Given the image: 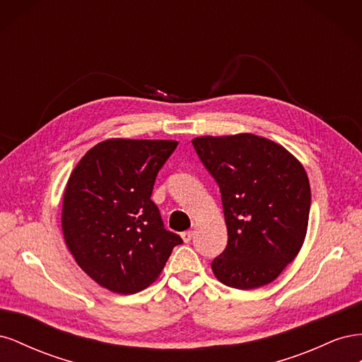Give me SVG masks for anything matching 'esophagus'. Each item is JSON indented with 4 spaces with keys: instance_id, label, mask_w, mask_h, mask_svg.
Returning <instances> with one entry per match:
<instances>
[{
    "instance_id": "34e87169",
    "label": "esophagus",
    "mask_w": 362,
    "mask_h": 362,
    "mask_svg": "<svg viewBox=\"0 0 362 362\" xmlns=\"http://www.w3.org/2000/svg\"><path fill=\"white\" fill-rule=\"evenodd\" d=\"M181 237H182V240H184V243H189L190 240H192V237H193V231H184V233L181 234Z\"/></svg>"
}]
</instances>
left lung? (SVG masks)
<instances>
[{"instance_id":"1","label":"left lung","mask_w":362,"mask_h":362,"mask_svg":"<svg viewBox=\"0 0 362 362\" xmlns=\"http://www.w3.org/2000/svg\"><path fill=\"white\" fill-rule=\"evenodd\" d=\"M196 154L222 193L228 245L213 259L228 287L267 286L298 257L308 228V175L293 154L255 134L202 136Z\"/></svg>"}]
</instances>
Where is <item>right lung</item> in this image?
I'll return each instance as SVG.
<instances>
[{
  "label": "right lung",
  "instance_id": "obj_1",
  "mask_svg": "<svg viewBox=\"0 0 362 362\" xmlns=\"http://www.w3.org/2000/svg\"><path fill=\"white\" fill-rule=\"evenodd\" d=\"M177 140L108 139L86 152L63 194L62 231L81 270L119 294L145 290L181 245L151 201Z\"/></svg>",
  "mask_w": 362,
  "mask_h": 362
}]
</instances>
